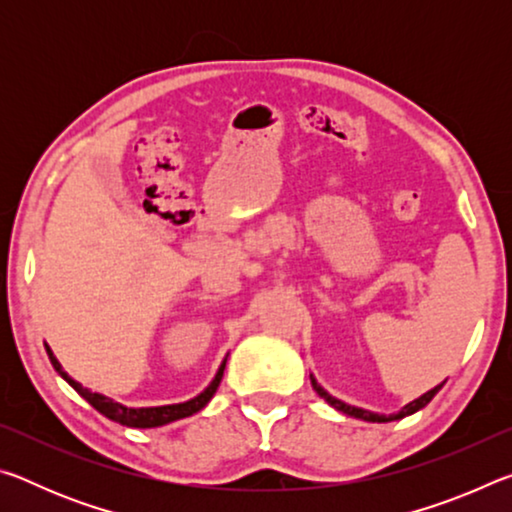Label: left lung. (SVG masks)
Instances as JSON below:
<instances>
[{"mask_svg":"<svg viewBox=\"0 0 512 512\" xmlns=\"http://www.w3.org/2000/svg\"><path fill=\"white\" fill-rule=\"evenodd\" d=\"M311 386H314V391H316L320 397H323V400H325L329 406H334V409H339V411L348 413V415H354V418H361V420H366V422H391V420L406 418V415H411V413H415V411H420L422 406H427V404L433 400V395H436V393L440 391V388H443V384L436 386V388H431L429 393H424L422 397H418V400H413L411 404H406L400 413H393V415H377V413L363 411V409H357V406H350V404H343L341 400H336V397L325 393L323 388L318 386V381H316L314 377H311Z\"/></svg>","mask_w":512,"mask_h":512,"instance_id":"1","label":"left lung"}]
</instances>
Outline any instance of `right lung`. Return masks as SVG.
Listing matches in <instances>:
<instances>
[{"instance_id":"right-lung-1","label":"right lung","mask_w":512,"mask_h":512,"mask_svg":"<svg viewBox=\"0 0 512 512\" xmlns=\"http://www.w3.org/2000/svg\"><path fill=\"white\" fill-rule=\"evenodd\" d=\"M45 348H47V354L51 359V366L56 368L58 375L63 377L67 384L83 397L85 402H90L94 409H97L101 415H106V418H110L112 422H119V424H124V427H135V429L162 427V424H169V422L180 420V418H189V415L201 411L203 406L212 400L216 388H219L221 377H223V368H225V361H223L219 372H216V377L212 379V384L207 386L201 395L194 397V400L183 402V404H169V406H151V409H128V406H124V404L112 402L110 397H103L99 393L88 391V388H83L79 381H74L63 368H60V363L54 357V352L49 350V345H45Z\"/></svg>"}]
</instances>
